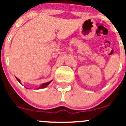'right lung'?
I'll return each instance as SVG.
<instances>
[{"label":"right lung","instance_id":"add662e5","mask_svg":"<svg viewBox=\"0 0 126 126\" xmlns=\"http://www.w3.org/2000/svg\"><path fill=\"white\" fill-rule=\"evenodd\" d=\"M16 79H17V81H19V82H21V81H20V80L18 78H16ZM51 82H52V81H49V82H47V83H43V84H42V85H41V86L40 88H45L47 86V85H48V84H50V83H51Z\"/></svg>","mask_w":126,"mask_h":126}]
</instances>
